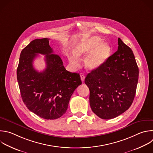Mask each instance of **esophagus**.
Listing matches in <instances>:
<instances>
[{
	"label": "esophagus",
	"mask_w": 153,
	"mask_h": 153,
	"mask_svg": "<svg viewBox=\"0 0 153 153\" xmlns=\"http://www.w3.org/2000/svg\"><path fill=\"white\" fill-rule=\"evenodd\" d=\"M80 78H81V80H82V82H84V80H85V75L83 74V73H80Z\"/></svg>",
	"instance_id": "obj_1"
}]
</instances>
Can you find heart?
Segmentation results:
<instances>
[{
  "instance_id": "obj_1",
  "label": "heart",
  "mask_w": 153,
  "mask_h": 153,
  "mask_svg": "<svg viewBox=\"0 0 153 153\" xmlns=\"http://www.w3.org/2000/svg\"><path fill=\"white\" fill-rule=\"evenodd\" d=\"M103 40L97 36H92L81 40L73 48L74 54L68 56L70 64L74 67L79 66V59L86 55L84 65L89 71L99 69L103 66L110 58L112 48L108 43H103Z\"/></svg>"
}]
</instances>
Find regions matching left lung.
Here are the masks:
<instances>
[{"label":"left lung","mask_w":153,"mask_h":153,"mask_svg":"<svg viewBox=\"0 0 153 153\" xmlns=\"http://www.w3.org/2000/svg\"><path fill=\"white\" fill-rule=\"evenodd\" d=\"M138 77L139 68L133 51L119 38L117 52L103 66L91 71L85 78L92 112L104 120L126 112L133 101Z\"/></svg>","instance_id":"left-lung-1"}]
</instances>
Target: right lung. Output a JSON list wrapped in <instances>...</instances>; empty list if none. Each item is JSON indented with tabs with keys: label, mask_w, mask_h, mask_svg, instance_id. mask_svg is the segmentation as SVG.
Masks as SVG:
<instances>
[{
	"label": "right lung",
	"mask_w": 153,
	"mask_h": 153,
	"mask_svg": "<svg viewBox=\"0 0 153 153\" xmlns=\"http://www.w3.org/2000/svg\"><path fill=\"white\" fill-rule=\"evenodd\" d=\"M38 53L46 55V68L41 72L33 67ZM17 77L26 106L45 120L62 117L74 90L82 84L79 73L66 70L60 56L49 45L48 38L35 39L22 50Z\"/></svg>",
	"instance_id": "right-lung-1"
}]
</instances>
